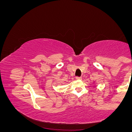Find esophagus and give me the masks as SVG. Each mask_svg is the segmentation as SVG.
<instances>
[{"mask_svg": "<svg viewBox=\"0 0 132 132\" xmlns=\"http://www.w3.org/2000/svg\"><path fill=\"white\" fill-rule=\"evenodd\" d=\"M76 79H78V80H79V79H82V78H81V77H76Z\"/></svg>", "mask_w": 132, "mask_h": 132, "instance_id": "1", "label": "esophagus"}]
</instances>
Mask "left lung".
<instances>
[{"instance_id": "obj_1", "label": "left lung", "mask_w": 132, "mask_h": 132, "mask_svg": "<svg viewBox=\"0 0 132 132\" xmlns=\"http://www.w3.org/2000/svg\"><path fill=\"white\" fill-rule=\"evenodd\" d=\"M93 84H95V81H94V82H93Z\"/></svg>"}]
</instances>
